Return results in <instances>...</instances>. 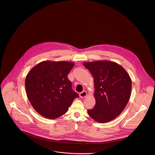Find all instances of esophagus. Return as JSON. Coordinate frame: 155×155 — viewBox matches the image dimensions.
<instances>
[{
    "instance_id": "esophagus-1",
    "label": "esophagus",
    "mask_w": 155,
    "mask_h": 155,
    "mask_svg": "<svg viewBox=\"0 0 155 155\" xmlns=\"http://www.w3.org/2000/svg\"><path fill=\"white\" fill-rule=\"evenodd\" d=\"M86 96H87V93H86V92L85 91H82L80 93V97L81 98H84Z\"/></svg>"
}]
</instances>
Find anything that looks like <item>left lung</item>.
<instances>
[{
	"label": "left lung",
	"instance_id": "obj_1",
	"mask_svg": "<svg viewBox=\"0 0 155 155\" xmlns=\"http://www.w3.org/2000/svg\"><path fill=\"white\" fill-rule=\"evenodd\" d=\"M93 76L95 105L88 114L99 123L117 117L127 105L131 91V80L125 69L116 63L100 60L83 63Z\"/></svg>",
	"mask_w": 155,
	"mask_h": 155
}]
</instances>
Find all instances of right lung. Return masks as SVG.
Wrapping results in <instances>:
<instances>
[{
	"label": "right lung",
	"mask_w": 155,
	"mask_h": 155,
	"mask_svg": "<svg viewBox=\"0 0 155 155\" xmlns=\"http://www.w3.org/2000/svg\"><path fill=\"white\" fill-rule=\"evenodd\" d=\"M74 64L70 61H45L28 73L25 81L28 98L43 117L54 119L63 115L78 97L68 78Z\"/></svg>",
	"instance_id": "obj_1"
}]
</instances>
